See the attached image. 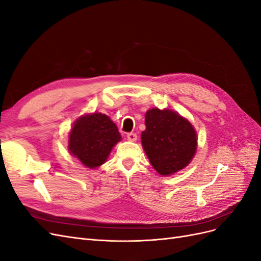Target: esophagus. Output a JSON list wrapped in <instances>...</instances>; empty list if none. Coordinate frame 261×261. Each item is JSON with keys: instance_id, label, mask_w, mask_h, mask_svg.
Returning a JSON list of instances; mask_svg holds the SVG:
<instances>
[{"instance_id": "1", "label": "esophagus", "mask_w": 261, "mask_h": 261, "mask_svg": "<svg viewBox=\"0 0 261 261\" xmlns=\"http://www.w3.org/2000/svg\"><path fill=\"white\" fill-rule=\"evenodd\" d=\"M127 139L129 141H136L137 140V135L135 133H128L127 134Z\"/></svg>"}]
</instances>
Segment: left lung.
Listing matches in <instances>:
<instances>
[{
    "instance_id": "8db88e82",
    "label": "left lung",
    "mask_w": 261,
    "mask_h": 261,
    "mask_svg": "<svg viewBox=\"0 0 261 261\" xmlns=\"http://www.w3.org/2000/svg\"><path fill=\"white\" fill-rule=\"evenodd\" d=\"M145 125L141 144L159 174L168 176L187 167L197 149V134L191 122L171 110L154 108L147 111Z\"/></svg>"
}]
</instances>
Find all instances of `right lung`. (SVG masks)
I'll return each instance as SVG.
<instances>
[{"label":"right lung","instance_id":"1","mask_svg":"<svg viewBox=\"0 0 261 261\" xmlns=\"http://www.w3.org/2000/svg\"><path fill=\"white\" fill-rule=\"evenodd\" d=\"M122 139L116 125L102 113L81 116L68 137V150L85 167L96 169L103 164L112 148Z\"/></svg>","mask_w":261,"mask_h":261}]
</instances>
